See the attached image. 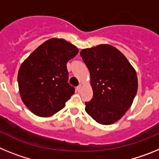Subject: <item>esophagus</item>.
Returning a JSON list of instances; mask_svg holds the SVG:
<instances>
[{"instance_id": "esophagus-1", "label": "esophagus", "mask_w": 159, "mask_h": 159, "mask_svg": "<svg viewBox=\"0 0 159 159\" xmlns=\"http://www.w3.org/2000/svg\"><path fill=\"white\" fill-rule=\"evenodd\" d=\"M81 89H82V85H81V84H80V85H79V86H77V87H76V90H77V91H78L79 92H80Z\"/></svg>"}]
</instances>
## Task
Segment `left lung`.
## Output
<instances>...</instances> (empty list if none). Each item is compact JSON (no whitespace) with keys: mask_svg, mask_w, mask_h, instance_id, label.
Segmentation results:
<instances>
[{"mask_svg":"<svg viewBox=\"0 0 159 159\" xmlns=\"http://www.w3.org/2000/svg\"><path fill=\"white\" fill-rule=\"evenodd\" d=\"M80 56L90 71L93 88V98L85 102V111L100 124L114 123L124 116L137 93L135 71L111 45L83 49Z\"/></svg>","mask_w":159,"mask_h":159,"instance_id":"1","label":"left lung"}]
</instances>
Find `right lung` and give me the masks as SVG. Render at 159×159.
Returning a JSON list of instances; mask_svg holds the SVG:
<instances>
[{"label":"right lung","instance_id":"obj_1","mask_svg":"<svg viewBox=\"0 0 159 159\" xmlns=\"http://www.w3.org/2000/svg\"><path fill=\"white\" fill-rule=\"evenodd\" d=\"M79 50L63 39H50L23 62L18 72L20 94L25 106L35 115L48 117L65 107L75 93L68 84L67 61Z\"/></svg>","mask_w":159,"mask_h":159}]
</instances>
